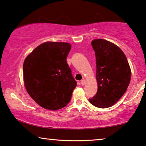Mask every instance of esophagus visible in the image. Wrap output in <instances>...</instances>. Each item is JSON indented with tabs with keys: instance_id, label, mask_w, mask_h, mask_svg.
<instances>
[{
	"instance_id": "obj_1",
	"label": "esophagus",
	"mask_w": 146,
	"mask_h": 146,
	"mask_svg": "<svg viewBox=\"0 0 146 146\" xmlns=\"http://www.w3.org/2000/svg\"><path fill=\"white\" fill-rule=\"evenodd\" d=\"M81 85H85V79L81 80Z\"/></svg>"
}]
</instances>
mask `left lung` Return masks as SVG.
<instances>
[{"label":"left lung","mask_w":146,"mask_h":146,"mask_svg":"<svg viewBox=\"0 0 146 146\" xmlns=\"http://www.w3.org/2000/svg\"><path fill=\"white\" fill-rule=\"evenodd\" d=\"M95 52L98 90L90 103L98 108H108L126 91L131 70L126 55L120 48L102 39L92 41Z\"/></svg>","instance_id":"8db88e82"}]
</instances>
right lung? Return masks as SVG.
I'll return each instance as SVG.
<instances>
[{
  "label": "right lung",
  "instance_id": "add662e5",
  "mask_svg": "<svg viewBox=\"0 0 146 146\" xmlns=\"http://www.w3.org/2000/svg\"><path fill=\"white\" fill-rule=\"evenodd\" d=\"M71 48L68 43L45 42L24 60L26 89L33 99L46 109H60L70 102L77 86L66 60Z\"/></svg>",
  "mask_w": 146,
  "mask_h": 146
}]
</instances>
